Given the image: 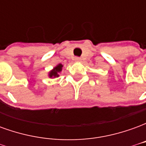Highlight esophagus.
Returning <instances> with one entry per match:
<instances>
[{"label":"esophagus","instance_id":"1","mask_svg":"<svg viewBox=\"0 0 146 146\" xmlns=\"http://www.w3.org/2000/svg\"><path fill=\"white\" fill-rule=\"evenodd\" d=\"M74 60L76 61V62H80V61H81V58L79 57H76L74 58Z\"/></svg>","mask_w":146,"mask_h":146}]
</instances>
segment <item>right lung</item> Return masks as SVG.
I'll return each mask as SVG.
<instances>
[{
    "instance_id": "add662e5",
    "label": "right lung",
    "mask_w": 146,
    "mask_h": 146,
    "mask_svg": "<svg viewBox=\"0 0 146 146\" xmlns=\"http://www.w3.org/2000/svg\"><path fill=\"white\" fill-rule=\"evenodd\" d=\"M62 67H63V65L62 64H58L55 66L51 70L49 71L48 73V77L49 78H56V77H58L59 76V73L62 72Z\"/></svg>"
}]
</instances>
